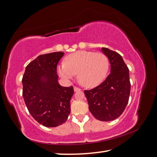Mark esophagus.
Returning <instances> with one entry per match:
<instances>
[{
  "instance_id": "esophagus-1",
  "label": "esophagus",
  "mask_w": 157,
  "mask_h": 157,
  "mask_svg": "<svg viewBox=\"0 0 157 157\" xmlns=\"http://www.w3.org/2000/svg\"><path fill=\"white\" fill-rule=\"evenodd\" d=\"M74 92H78V91H81V89L78 88V87H74Z\"/></svg>"
}]
</instances>
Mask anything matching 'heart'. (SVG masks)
Wrapping results in <instances>:
<instances>
[{"label": "heart", "mask_w": 157, "mask_h": 157, "mask_svg": "<svg viewBox=\"0 0 157 157\" xmlns=\"http://www.w3.org/2000/svg\"><path fill=\"white\" fill-rule=\"evenodd\" d=\"M109 66V59L106 55L82 50L66 56L65 64L59 65L57 71L62 78L68 80L78 74L79 83L87 88H92L105 80Z\"/></svg>", "instance_id": "1"}]
</instances>
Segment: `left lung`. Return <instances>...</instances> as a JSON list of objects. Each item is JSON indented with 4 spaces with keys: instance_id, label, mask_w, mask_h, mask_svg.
I'll return each mask as SVG.
<instances>
[{
    "instance_id": "obj_1",
    "label": "left lung",
    "mask_w": 157,
    "mask_h": 157,
    "mask_svg": "<svg viewBox=\"0 0 157 157\" xmlns=\"http://www.w3.org/2000/svg\"><path fill=\"white\" fill-rule=\"evenodd\" d=\"M110 63V74L99 86L84 93L89 109L96 119L110 121L119 117L128 103L130 94L129 69L117 52L101 48Z\"/></svg>"
}]
</instances>
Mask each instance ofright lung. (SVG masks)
<instances>
[{
  "mask_svg": "<svg viewBox=\"0 0 157 157\" xmlns=\"http://www.w3.org/2000/svg\"><path fill=\"white\" fill-rule=\"evenodd\" d=\"M63 54L56 52L40 55L27 65L22 79L27 109L38 123L48 128L62 125L70 114L73 87L60 86L56 71Z\"/></svg>",
  "mask_w": 157,
  "mask_h": 157,
  "instance_id": "1",
  "label": "right lung"
}]
</instances>
